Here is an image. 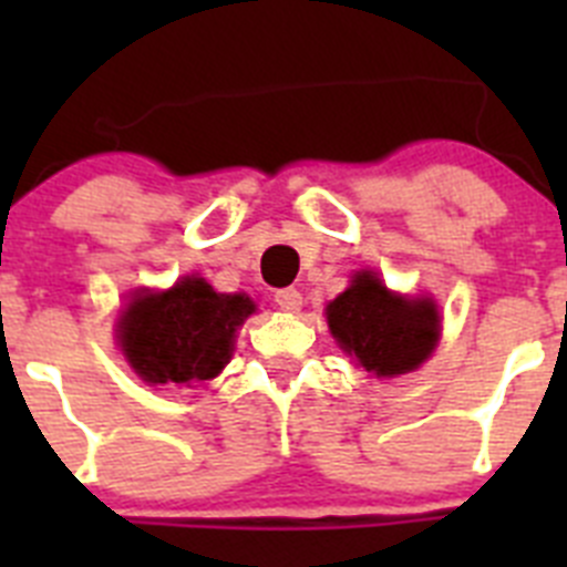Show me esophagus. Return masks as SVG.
<instances>
[{
  "instance_id": "1",
  "label": "esophagus",
  "mask_w": 567,
  "mask_h": 567,
  "mask_svg": "<svg viewBox=\"0 0 567 567\" xmlns=\"http://www.w3.org/2000/svg\"><path fill=\"white\" fill-rule=\"evenodd\" d=\"M275 303H278L280 309H284V312H298L300 307H303V295L298 292V289H278V292H275Z\"/></svg>"
}]
</instances>
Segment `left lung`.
Returning a JSON list of instances; mask_svg holds the SVG:
<instances>
[{"label": "left lung", "mask_w": 567, "mask_h": 567, "mask_svg": "<svg viewBox=\"0 0 567 567\" xmlns=\"http://www.w3.org/2000/svg\"><path fill=\"white\" fill-rule=\"evenodd\" d=\"M327 318L340 349L378 378L417 369L440 334L432 300L392 295L374 272L354 275L352 287L327 307Z\"/></svg>", "instance_id": "1"}]
</instances>
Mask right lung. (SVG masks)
<instances>
[{"label":"right lung","instance_id":"add662e5","mask_svg":"<svg viewBox=\"0 0 567 567\" xmlns=\"http://www.w3.org/2000/svg\"><path fill=\"white\" fill-rule=\"evenodd\" d=\"M255 312L244 295H218L204 278L167 292H138L118 323V343L147 383H195L221 372L235 329Z\"/></svg>","mask_w":567,"mask_h":567}]
</instances>
